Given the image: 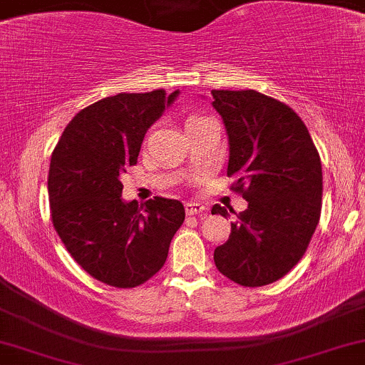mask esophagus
Masks as SVG:
<instances>
[{
  "label": "esophagus",
  "mask_w": 365,
  "mask_h": 365,
  "mask_svg": "<svg viewBox=\"0 0 365 365\" xmlns=\"http://www.w3.org/2000/svg\"><path fill=\"white\" fill-rule=\"evenodd\" d=\"M185 211H187V215H190V216L204 215V213H207V207L197 201H190L185 204Z\"/></svg>",
  "instance_id": "esophagus-1"
}]
</instances>
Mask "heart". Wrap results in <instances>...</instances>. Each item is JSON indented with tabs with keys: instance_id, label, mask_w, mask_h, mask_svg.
Listing matches in <instances>:
<instances>
[{
	"instance_id": "obj_1",
	"label": "heart",
	"mask_w": 365,
	"mask_h": 365,
	"mask_svg": "<svg viewBox=\"0 0 365 365\" xmlns=\"http://www.w3.org/2000/svg\"><path fill=\"white\" fill-rule=\"evenodd\" d=\"M195 118H201V115H197V114H194V115H190L189 119H187V121H190V119H195Z\"/></svg>"
}]
</instances>
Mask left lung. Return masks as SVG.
<instances>
[{"mask_svg":"<svg viewBox=\"0 0 365 365\" xmlns=\"http://www.w3.org/2000/svg\"><path fill=\"white\" fill-rule=\"evenodd\" d=\"M228 137L227 176L247 207L215 250V265L246 287L267 286L305 255L322 207V166L305 123L255 90H213ZM234 213V211H230ZM215 204L211 215L230 216Z\"/></svg>","mask_w":365,"mask_h":365,"instance_id":"8db88e82","label":"left lung"}]
</instances>
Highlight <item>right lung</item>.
Instances as JSON below:
<instances>
[{
  "mask_svg": "<svg viewBox=\"0 0 365 365\" xmlns=\"http://www.w3.org/2000/svg\"><path fill=\"white\" fill-rule=\"evenodd\" d=\"M180 91L118 93L72 118L51 154L48 195L53 227L72 258L100 282L137 287L161 270L185 220L183 204L126 202L121 175L137 164L147 130Z\"/></svg>",
  "mask_w": 365,
  "mask_h": 365,
  "instance_id": "obj_1",
  "label": "right lung"
}]
</instances>
